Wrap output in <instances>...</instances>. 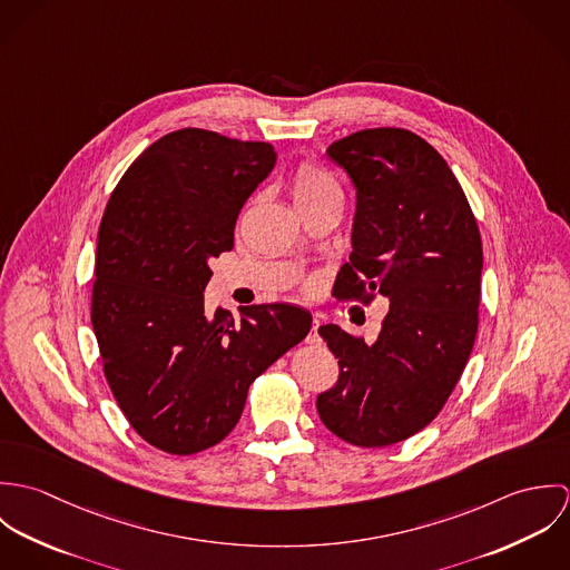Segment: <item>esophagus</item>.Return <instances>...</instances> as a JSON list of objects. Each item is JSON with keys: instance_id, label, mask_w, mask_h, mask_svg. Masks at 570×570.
Wrapping results in <instances>:
<instances>
[{"instance_id": "1", "label": "esophagus", "mask_w": 570, "mask_h": 570, "mask_svg": "<svg viewBox=\"0 0 570 570\" xmlns=\"http://www.w3.org/2000/svg\"><path fill=\"white\" fill-rule=\"evenodd\" d=\"M318 326H321V321H318V318H314V321H312V331H309V337H307L309 342H316V340H318Z\"/></svg>"}]
</instances>
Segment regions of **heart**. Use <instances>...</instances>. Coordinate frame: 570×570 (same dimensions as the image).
Wrapping results in <instances>:
<instances>
[{"label":"heart","mask_w":570,"mask_h":570,"mask_svg":"<svg viewBox=\"0 0 570 570\" xmlns=\"http://www.w3.org/2000/svg\"><path fill=\"white\" fill-rule=\"evenodd\" d=\"M289 193L298 210H307L335 195H342L335 177L318 164L301 163L292 173Z\"/></svg>","instance_id":"heart-1"}]
</instances>
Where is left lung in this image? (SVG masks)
Listing matches in <instances>:
<instances>
[{"instance_id": "8db88e82", "label": "left lung", "mask_w": 570, "mask_h": 570, "mask_svg": "<svg viewBox=\"0 0 570 570\" xmlns=\"http://www.w3.org/2000/svg\"><path fill=\"white\" fill-rule=\"evenodd\" d=\"M357 188L353 252L333 292L391 309L373 344L318 328L337 357L316 407L326 428L360 448L423 430L452 395L479 333L483 244L470 202L439 151L400 127L362 129L326 149Z\"/></svg>"}]
</instances>
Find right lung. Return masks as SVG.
Instances as JSON below:
<instances>
[{"label":"right lung","instance_id":"1","mask_svg":"<svg viewBox=\"0 0 570 570\" xmlns=\"http://www.w3.org/2000/svg\"><path fill=\"white\" fill-rule=\"evenodd\" d=\"M269 142L179 129L145 149L105 206L91 285V326L105 380L154 448L188 456L224 441L249 384L312 328L285 305L208 316V263L235 247L245 199L269 175Z\"/></svg>","mask_w":570,"mask_h":570}]
</instances>
